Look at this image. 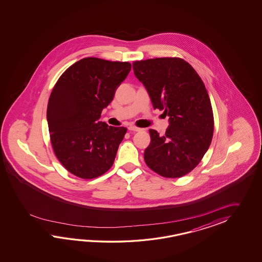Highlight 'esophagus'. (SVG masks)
I'll return each mask as SVG.
<instances>
[{"instance_id": "34e87169", "label": "esophagus", "mask_w": 262, "mask_h": 262, "mask_svg": "<svg viewBox=\"0 0 262 262\" xmlns=\"http://www.w3.org/2000/svg\"><path fill=\"white\" fill-rule=\"evenodd\" d=\"M128 129L130 131H134V132H139V131L142 130V128H139V127H137V126H135V125H130Z\"/></svg>"}]
</instances>
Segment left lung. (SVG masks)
I'll use <instances>...</instances> for the list:
<instances>
[{
    "instance_id": "left-lung-1",
    "label": "left lung",
    "mask_w": 262,
    "mask_h": 262,
    "mask_svg": "<svg viewBox=\"0 0 262 262\" xmlns=\"http://www.w3.org/2000/svg\"><path fill=\"white\" fill-rule=\"evenodd\" d=\"M133 69L154 108L169 117L164 136L149 130L145 163L163 177H183L199 165L212 142L213 114L205 85L187 61L176 57L134 61Z\"/></svg>"
}]
</instances>
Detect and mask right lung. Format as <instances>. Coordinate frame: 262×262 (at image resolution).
<instances>
[{"instance_id":"obj_1","label":"right lung","mask_w":262,"mask_h":262,"mask_svg":"<svg viewBox=\"0 0 262 262\" xmlns=\"http://www.w3.org/2000/svg\"><path fill=\"white\" fill-rule=\"evenodd\" d=\"M130 70L128 61L88 57L68 67L54 85L47 111L51 145L75 176L96 178L113 165L127 129L98 120Z\"/></svg>"}]
</instances>
